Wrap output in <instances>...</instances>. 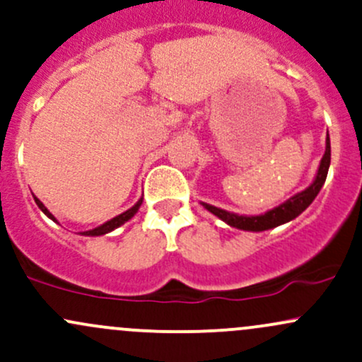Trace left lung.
Returning a JSON list of instances; mask_svg holds the SVG:
<instances>
[{
  "label": "left lung",
  "mask_w": 362,
  "mask_h": 362,
  "mask_svg": "<svg viewBox=\"0 0 362 362\" xmlns=\"http://www.w3.org/2000/svg\"><path fill=\"white\" fill-rule=\"evenodd\" d=\"M329 160H332V146H329V138L326 139V151L321 158L320 164V170H317V176L314 180L313 185L309 188L304 189L302 193H297L295 197H291L288 202L281 204L279 207L273 209V211L262 214V216H236V214L226 212L223 209H217L214 205H207L204 204V207L207 211H211L214 216L221 217L224 223H228L229 226L238 228V229H245V231H264V229H271L279 226V224H285L288 221L295 219L298 214H302L313 204L314 198L317 197L320 193L321 186L325 185L326 176H328V167H329Z\"/></svg>",
  "instance_id": "1"
}]
</instances>
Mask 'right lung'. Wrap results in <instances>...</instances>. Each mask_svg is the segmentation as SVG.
I'll list each match as a JSON object with an SVG mask.
<instances>
[{
	"label": "right lung",
	"instance_id": "right-lung-1",
	"mask_svg": "<svg viewBox=\"0 0 362 362\" xmlns=\"http://www.w3.org/2000/svg\"><path fill=\"white\" fill-rule=\"evenodd\" d=\"M34 200H36V204H37V207L41 209L42 212L46 214V216L49 217V219H53L55 221V217L52 216V214H49V211L48 209L45 207V205H42V202L40 200V198H36L34 197ZM139 205H141V200L138 202V204L134 205V207H131L129 211H126V212H122L120 214V216H117V217H114V219H110V221H107V223L105 224H102V226L100 228H95V229H89V231H84L83 235H88V236H100V235H105V233H108V231H112V229H115V228H119L120 224H124L126 223V221H129L131 217L134 216L136 212H138V209H139Z\"/></svg>",
	"mask_w": 362,
	"mask_h": 362
}]
</instances>
